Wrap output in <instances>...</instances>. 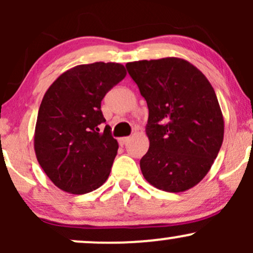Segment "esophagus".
Returning a JSON list of instances; mask_svg holds the SVG:
<instances>
[{"label": "esophagus", "instance_id": "esophagus-1", "mask_svg": "<svg viewBox=\"0 0 253 253\" xmlns=\"http://www.w3.org/2000/svg\"><path fill=\"white\" fill-rule=\"evenodd\" d=\"M128 140H129V136H123V138L119 139V144H120L121 146H123V145L126 144Z\"/></svg>", "mask_w": 253, "mask_h": 253}]
</instances>
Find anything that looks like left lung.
I'll return each instance as SVG.
<instances>
[{"mask_svg":"<svg viewBox=\"0 0 253 253\" xmlns=\"http://www.w3.org/2000/svg\"><path fill=\"white\" fill-rule=\"evenodd\" d=\"M126 68L149 108L150 147L140 159L145 179L169 193L195 187L223 140V117L213 86L182 58L138 60Z\"/></svg>","mask_w":253,"mask_h":253,"instance_id":"8db88e82","label":"left lung"}]
</instances>
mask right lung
Returning <instances> with one entry per match:
<instances>
[{
  "instance_id": "add662e5",
  "label": "right lung",
  "mask_w": 253,
  "mask_h": 253,
  "mask_svg": "<svg viewBox=\"0 0 253 253\" xmlns=\"http://www.w3.org/2000/svg\"><path fill=\"white\" fill-rule=\"evenodd\" d=\"M126 77L123 64H82L63 72L43 95L34 130L40 167L56 187L82 195L108 178L119 144L101 112V101Z\"/></svg>"
}]
</instances>
